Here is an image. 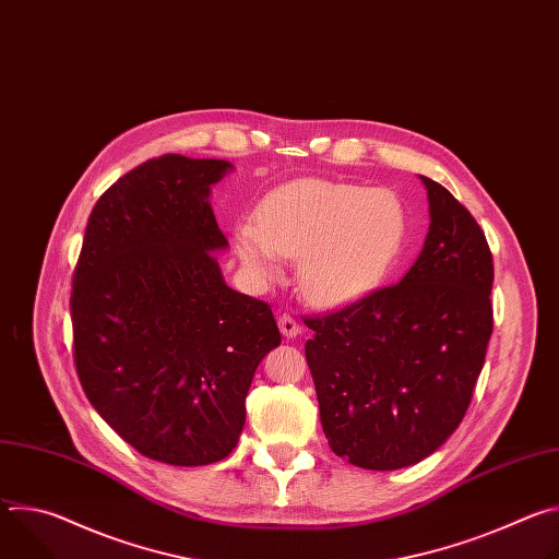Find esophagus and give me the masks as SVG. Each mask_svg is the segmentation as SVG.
I'll return each mask as SVG.
<instances>
[{"mask_svg":"<svg viewBox=\"0 0 559 559\" xmlns=\"http://www.w3.org/2000/svg\"><path fill=\"white\" fill-rule=\"evenodd\" d=\"M278 330L285 338H296L300 334V325L294 321V318L289 313H283L278 316Z\"/></svg>","mask_w":559,"mask_h":559,"instance_id":"34e87169","label":"esophagus"}]
</instances>
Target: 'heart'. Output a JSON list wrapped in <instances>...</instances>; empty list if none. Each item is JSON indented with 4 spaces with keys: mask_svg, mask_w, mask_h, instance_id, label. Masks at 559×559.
<instances>
[{
    "mask_svg": "<svg viewBox=\"0 0 559 559\" xmlns=\"http://www.w3.org/2000/svg\"><path fill=\"white\" fill-rule=\"evenodd\" d=\"M407 241L403 201L384 188L300 179L270 192L259 218L234 225V248L257 276L298 259V285L318 307H345L373 294Z\"/></svg>",
    "mask_w": 559,
    "mask_h": 559,
    "instance_id": "heart-1",
    "label": "heart"
}]
</instances>
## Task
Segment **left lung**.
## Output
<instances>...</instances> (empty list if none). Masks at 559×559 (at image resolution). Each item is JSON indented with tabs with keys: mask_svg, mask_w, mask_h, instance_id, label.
I'll use <instances>...</instances> for the list:
<instances>
[{
	"mask_svg": "<svg viewBox=\"0 0 559 559\" xmlns=\"http://www.w3.org/2000/svg\"><path fill=\"white\" fill-rule=\"evenodd\" d=\"M420 181L431 223L403 281L305 321L328 442L369 471L418 464L444 444L468 409L493 332L485 231L447 188Z\"/></svg>",
	"mask_w": 559,
	"mask_h": 559,
	"instance_id": "left-lung-1",
	"label": "left lung"
}]
</instances>
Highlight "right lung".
<instances>
[{"instance_id":"right-lung-1","label":"right lung","mask_w":559,"mask_h":559,"mask_svg":"<svg viewBox=\"0 0 559 559\" xmlns=\"http://www.w3.org/2000/svg\"><path fill=\"white\" fill-rule=\"evenodd\" d=\"M234 166L166 154L95 205L70 313L74 365L97 414L175 466L227 457L261 360L281 345L267 302L231 289L210 194Z\"/></svg>"}]
</instances>
